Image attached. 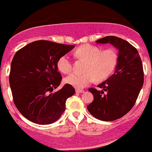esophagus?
<instances>
[{"instance_id": "34e87169", "label": "esophagus", "mask_w": 152, "mask_h": 152, "mask_svg": "<svg viewBox=\"0 0 152 152\" xmlns=\"http://www.w3.org/2000/svg\"><path fill=\"white\" fill-rule=\"evenodd\" d=\"M75 91L77 93H83L84 92L83 89H80V88H76Z\"/></svg>"}]
</instances>
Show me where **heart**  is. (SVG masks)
Segmentation results:
<instances>
[{
    "label": "heart",
    "mask_w": 152,
    "mask_h": 152,
    "mask_svg": "<svg viewBox=\"0 0 152 152\" xmlns=\"http://www.w3.org/2000/svg\"><path fill=\"white\" fill-rule=\"evenodd\" d=\"M75 55L77 58H83L87 61L85 73H72L65 78L67 84L83 88L96 79L101 80L112 74L117 66L118 54L115 49L102 50L99 46L91 44L82 45L76 49ZM57 67L64 74L70 73L72 64L67 55L61 56L57 62Z\"/></svg>",
    "instance_id": "b5f03b06"
}]
</instances>
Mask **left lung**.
<instances>
[{
  "label": "left lung",
  "mask_w": 152,
  "mask_h": 152,
  "mask_svg": "<svg viewBox=\"0 0 152 152\" xmlns=\"http://www.w3.org/2000/svg\"><path fill=\"white\" fill-rule=\"evenodd\" d=\"M97 43H110L118 50L115 73L97 87L90 88L94 100L87 106L92 116L103 121L122 118L134 105L143 85L142 64L137 50L132 44L115 36H106Z\"/></svg>",
  "instance_id": "left-lung-1"
}]
</instances>
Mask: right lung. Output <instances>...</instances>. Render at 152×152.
<instances>
[{
  "instance_id": "1",
  "label": "right lung",
  "mask_w": 152,
  "mask_h": 152,
  "mask_svg": "<svg viewBox=\"0 0 152 152\" xmlns=\"http://www.w3.org/2000/svg\"><path fill=\"white\" fill-rule=\"evenodd\" d=\"M74 48L73 45L37 40L15 53L10 69V88L15 106L28 121L41 125L51 124L64 112L66 100L75 90L66 84L52 92L62 80L57 62Z\"/></svg>"
}]
</instances>
